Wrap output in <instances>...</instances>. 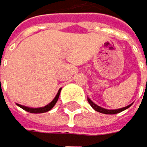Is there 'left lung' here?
<instances>
[{
	"label": "left lung",
	"instance_id": "8db88e82",
	"mask_svg": "<svg viewBox=\"0 0 147 147\" xmlns=\"http://www.w3.org/2000/svg\"><path fill=\"white\" fill-rule=\"evenodd\" d=\"M88 101H89V103L90 104V106L92 108H93L96 112H99L100 113H105V114H115V113H119L121 112H123V111L124 110H126L128 109L130 106H131L132 104H130L128 106H126V107H123V108H121V109H116V110H107V109H104V108H101L100 107V106H98L97 104H95L93 101H92L90 99L88 98Z\"/></svg>",
	"mask_w": 147,
	"mask_h": 147
}]
</instances>
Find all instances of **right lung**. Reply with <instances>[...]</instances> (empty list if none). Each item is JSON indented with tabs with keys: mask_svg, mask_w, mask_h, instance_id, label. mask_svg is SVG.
<instances>
[{
	"mask_svg": "<svg viewBox=\"0 0 147 147\" xmlns=\"http://www.w3.org/2000/svg\"><path fill=\"white\" fill-rule=\"evenodd\" d=\"M60 91L61 90H59L57 94L56 95L55 99H54L50 103L46 105L45 107H41V108H30V107H26V106H23V105H20V104H17L19 107H21L22 109H24V111H26L28 113H46V112H48V111H50L55 104L57 103V101L58 100V97H59V94H60Z\"/></svg>",
	"mask_w": 147,
	"mask_h": 147,
	"instance_id": "1",
	"label": "right lung"
}]
</instances>
